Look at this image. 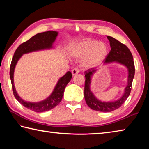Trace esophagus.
<instances>
[{
	"label": "esophagus",
	"instance_id": "34e87169",
	"mask_svg": "<svg viewBox=\"0 0 149 149\" xmlns=\"http://www.w3.org/2000/svg\"><path fill=\"white\" fill-rule=\"evenodd\" d=\"M79 69H72V71H71V72H72V74L73 75V76H74V75H76L77 74H78V73L79 72Z\"/></svg>",
	"mask_w": 149,
	"mask_h": 149
}]
</instances>
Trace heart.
Segmentation results:
<instances>
[{
    "label": "heart",
    "instance_id": "obj_1",
    "mask_svg": "<svg viewBox=\"0 0 149 149\" xmlns=\"http://www.w3.org/2000/svg\"><path fill=\"white\" fill-rule=\"evenodd\" d=\"M108 54V47L103 42L88 39L74 44L69 49V55L75 58H82L86 67H94L100 64Z\"/></svg>",
    "mask_w": 149,
    "mask_h": 149
}]
</instances>
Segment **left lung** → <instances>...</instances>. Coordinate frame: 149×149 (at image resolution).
<instances>
[{"label":"left lung","mask_w":149,"mask_h":149,"mask_svg":"<svg viewBox=\"0 0 149 149\" xmlns=\"http://www.w3.org/2000/svg\"><path fill=\"white\" fill-rule=\"evenodd\" d=\"M107 38L110 42L111 49L109 53L106 56L105 63H107L116 61L120 63L125 65L128 69V82L125 89L124 94L120 100L113 102H101L91 92L90 86L91 83V77L93 72L96 71L94 68H91L85 71V85H84V98L87 105L93 110L103 112V113H108V112L113 111L123 105L127 98L130 94L132 87V82L135 74V65L133 59L132 54L129 48L117 40L113 37L107 36Z\"/></svg>","instance_id":"left-lung-1"}]
</instances>
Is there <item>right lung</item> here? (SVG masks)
I'll return each mask as SVG.
<instances>
[{"mask_svg": "<svg viewBox=\"0 0 149 149\" xmlns=\"http://www.w3.org/2000/svg\"><path fill=\"white\" fill-rule=\"evenodd\" d=\"M57 34H58L57 32L54 31H48L46 32L38 33L33 36V37H31L29 40L20 44L14 52V56H13L12 59L11 65H10V79H11L14 95L15 96V99L25 107L33 111L36 112V113H42L44 111H48L54 108L61 102L63 96L65 88L68 83L70 82V80H71V72L68 71L63 77L59 79L53 93L46 100L39 103H28L21 99L15 91L14 84V69L17 61L23 54L52 48V44L56 40Z\"/></svg>", "mask_w": 149, "mask_h": 149, "instance_id": "right-lung-1", "label": "right lung"}]
</instances>
